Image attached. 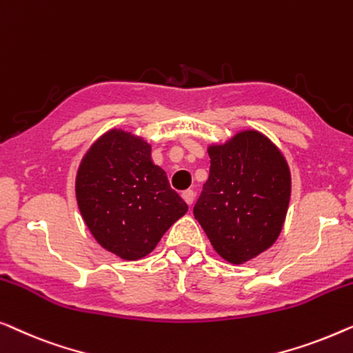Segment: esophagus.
<instances>
[{
  "label": "esophagus",
  "instance_id": "1",
  "mask_svg": "<svg viewBox=\"0 0 353 353\" xmlns=\"http://www.w3.org/2000/svg\"><path fill=\"white\" fill-rule=\"evenodd\" d=\"M182 198H183V201H185L188 206H192L193 201H195V192H193V190L183 192V193H182Z\"/></svg>",
  "mask_w": 353,
  "mask_h": 353
}]
</instances>
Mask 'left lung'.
Instances as JSON below:
<instances>
[{
    "label": "left lung",
    "instance_id": "obj_1",
    "mask_svg": "<svg viewBox=\"0 0 353 353\" xmlns=\"http://www.w3.org/2000/svg\"><path fill=\"white\" fill-rule=\"evenodd\" d=\"M210 177L193 216L230 264L254 259L280 236L291 196L290 166L274 142L254 129L208 147Z\"/></svg>",
    "mask_w": 353,
    "mask_h": 353
}]
</instances>
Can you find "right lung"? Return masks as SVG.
<instances>
[{"label":"right lung","mask_w":353,"mask_h":353,"mask_svg":"<svg viewBox=\"0 0 353 353\" xmlns=\"http://www.w3.org/2000/svg\"><path fill=\"white\" fill-rule=\"evenodd\" d=\"M75 192L96 241L125 261L152 252L188 211L152 161L150 143L123 129H110L92 143L79 163Z\"/></svg>","instance_id":"right-lung-1"}]
</instances>
